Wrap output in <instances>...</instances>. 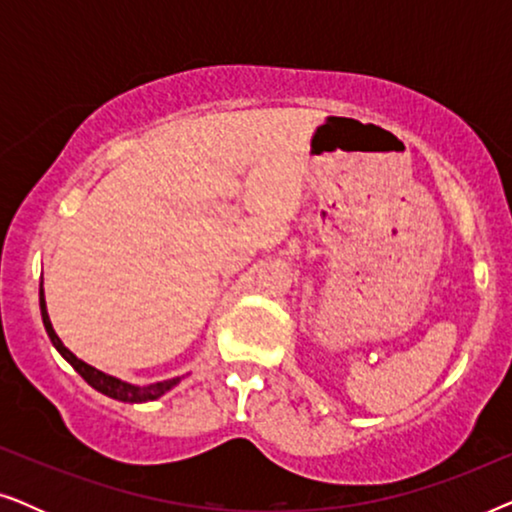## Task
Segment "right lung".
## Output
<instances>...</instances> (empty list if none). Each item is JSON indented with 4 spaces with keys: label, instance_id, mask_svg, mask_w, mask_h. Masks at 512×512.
Instances as JSON below:
<instances>
[{
    "label": "right lung",
    "instance_id": "right-lung-1",
    "mask_svg": "<svg viewBox=\"0 0 512 512\" xmlns=\"http://www.w3.org/2000/svg\"><path fill=\"white\" fill-rule=\"evenodd\" d=\"M39 307H41V319H44L46 333H48V338H51L53 347L58 349V352L65 356L69 363H72V368L76 370V373H79L83 380L90 384V387L100 391V394L109 396V398H116V401H123V403H146V401H156V398L163 396L165 391H170L174 384L181 380V377H172V380L149 384V387H135V384H128V382L118 380V377H111L107 373H102V370L88 366L86 361L76 359V356L69 352L65 345H62V340L58 338V335H55L53 326H51V319H48V312H46L44 289H39Z\"/></svg>",
    "mask_w": 512,
    "mask_h": 512
}]
</instances>
